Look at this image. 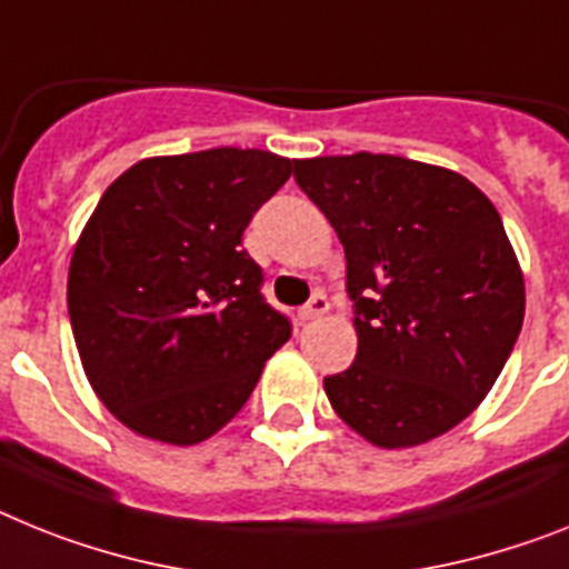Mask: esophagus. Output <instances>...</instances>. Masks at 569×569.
I'll list each match as a JSON object with an SVG mask.
<instances>
[{"label": "esophagus", "instance_id": "34e87169", "mask_svg": "<svg viewBox=\"0 0 569 569\" xmlns=\"http://www.w3.org/2000/svg\"><path fill=\"white\" fill-rule=\"evenodd\" d=\"M329 309V300L323 292H315L312 300H309L307 307H300V321H315V318H321L323 312Z\"/></svg>", "mask_w": 569, "mask_h": 569}]
</instances>
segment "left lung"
<instances>
[{
    "label": "left lung",
    "instance_id": "obj_1",
    "mask_svg": "<svg viewBox=\"0 0 569 569\" xmlns=\"http://www.w3.org/2000/svg\"><path fill=\"white\" fill-rule=\"evenodd\" d=\"M347 257L358 352L323 390L379 448L451 431L483 402L523 323V277L469 179L402 156L295 161Z\"/></svg>",
    "mask_w": 569,
    "mask_h": 569
}]
</instances>
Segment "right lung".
<instances>
[{
    "label": "right lung",
    "mask_w": 569,
    "mask_h": 569,
    "mask_svg": "<svg viewBox=\"0 0 569 569\" xmlns=\"http://www.w3.org/2000/svg\"><path fill=\"white\" fill-rule=\"evenodd\" d=\"M292 167L217 147L138 161L100 196L71 254V332L100 402L141 437L217 433L292 336L242 248Z\"/></svg>",
    "instance_id": "1"
}]
</instances>
